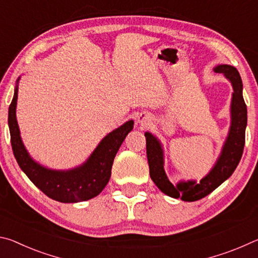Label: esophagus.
<instances>
[{
  "mask_svg": "<svg viewBox=\"0 0 258 258\" xmlns=\"http://www.w3.org/2000/svg\"><path fill=\"white\" fill-rule=\"evenodd\" d=\"M145 119H147V117H143V116H141V117H139V121H141V123H142V121H143V120H145Z\"/></svg>",
  "mask_w": 258,
  "mask_h": 258,
  "instance_id": "esophagus-1",
  "label": "esophagus"
}]
</instances>
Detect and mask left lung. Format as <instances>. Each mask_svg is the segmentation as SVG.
<instances>
[{
  "label": "left lung",
  "instance_id": "obj_1",
  "mask_svg": "<svg viewBox=\"0 0 258 258\" xmlns=\"http://www.w3.org/2000/svg\"><path fill=\"white\" fill-rule=\"evenodd\" d=\"M214 71L218 74H224L225 77L232 83L233 94L232 103H231L232 120H231L229 137L226 139L220 158L211 173L205 176L200 183L189 181L180 182L176 186L173 185L164 171L163 150L159 141L150 133L147 132L145 134L151 180L164 194L172 198H181L184 202H196L202 199L220 186L226 178L232 175L243 152L244 133L247 126V106L242 97L241 77L237 68L229 64H221Z\"/></svg>",
  "mask_w": 258,
  "mask_h": 258
}]
</instances>
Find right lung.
Instances as JSON below:
<instances>
[{
    "mask_svg": "<svg viewBox=\"0 0 258 258\" xmlns=\"http://www.w3.org/2000/svg\"><path fill=\"white\" fill-rule=\"evenodd\" d=\"M18 89L9 107V128L17 163L43 194L60 203H78L94 198L101 192L111 175V167L119 147L133 128V120L121 125L104 138L85 164L71 171H52L30 158L20 139L16 119Z\"/></svg>",
    "mask_w": 258,
    "mask_h": 258,
    "instance_id": "add662e5",
    "label": "right lung"
}]
</instances>
